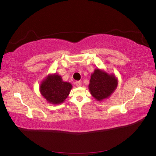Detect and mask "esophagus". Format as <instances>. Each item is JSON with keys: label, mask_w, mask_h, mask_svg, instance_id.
I'll return each instance as SVG.
<instances>
[{"label": "esophagus", "mask_w": 156, "mask_h": 156, "mask_svg": "<svg viewBox=\"0 0 156 156\" xmlns=\"http://www.w3.org/2000/svg\"><path fill=\"white\" fill-rule=\"evenodd\" d=\"M75 84L76 85V87H80L82 86V83H81V82H80V81H76Z\"/></svg>", "instance_id": "34e87169"}]
</instances>
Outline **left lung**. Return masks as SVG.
Wrapping results in <instances>:
<instances>
[{"label":"left lung","mask_w":156,"mask_h":156,"mask_svg":"<svg viewBox=\"0 0 156 156\" xmlns=\"http://www.w3.org/2000/svg\"><path fill=\"white\" fill-rule=\"evenodd\" d=\"M117 78L100 69H95L91 74L88 88L96 100L102 101L112 94L117 88Z\"/></svg>","instance_id":"left-lung-1"}]
</instances>
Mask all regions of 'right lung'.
Listing matches in <instances>:
<instances>
[{
  "label": "right lung",
  "mask_w": 156,
  "mask_h": 156,
  "mask_svg": "<svg viewBox=\"0 0 156 156\" xmlns=\"http://www.w3.org/2000/svg\"><path fill=\"white\" fill-rule=\"evenodd\" d=\"M72 84L64 82L58 74L48 75L40 84V92L46 101L53 105H58L64 102L68 97Z\"/></svg>",
  "instance_id": "right-lung-1"
}]
</instances>
